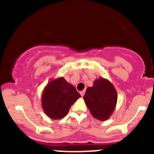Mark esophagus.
I'll return each mask as SVG.
<instances>
[{"label":"esophagus","mask_w":154,"mask_h":154,"mask_svg":"<svg viewBox=\"0 0 154 154\" xmlns=\"http://www.w3.org/2000/svg\"><path fill=\"white\" fill-rule=\"evenodd\" d=\"M85 92H86V90H83V91H80V95H81V96H83V95H84V94H85Z\"/></svg>","instance_id":"esophagus-1"}]
</instances>
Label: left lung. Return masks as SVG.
<instances>
[{
  "label": "left lung",
  "mask_w": 154,
  "mask_h": 154,
  "mask_svg": "<svg viewBox=\"0 0 154 154\" xmlns=\"http://www.w3.org/2000/svg\"><path fill=\"white\" fill-rule=\"evenodd\" d=\"M83 98L91 115L98 120L105 121L116 107L117 94L110 82L100 77L94 82L93 87L87 88Z\"/></svg>",
  "instance_id": "8db88e82"
}]
</instances>
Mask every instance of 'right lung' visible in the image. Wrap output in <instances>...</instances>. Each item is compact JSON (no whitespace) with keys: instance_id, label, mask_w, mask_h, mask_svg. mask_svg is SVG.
Here are the masks:
<instances>
[{"instance_id":"add662e5","label":"right lung","mask_w":154,"mask_h":154,"mask_svg":"<svg viewBox=\"0 0 154 154\" xmlns=\"http://www.w3.org/2000/svg\"><path fill=\"white\" fill-rule=\"evenodd\" d=\"M80 97L72 85L63 77L50 82L42 94V107L48 117L60 119L68 114L71 105Z\"/></svg>"}]
</instances>
